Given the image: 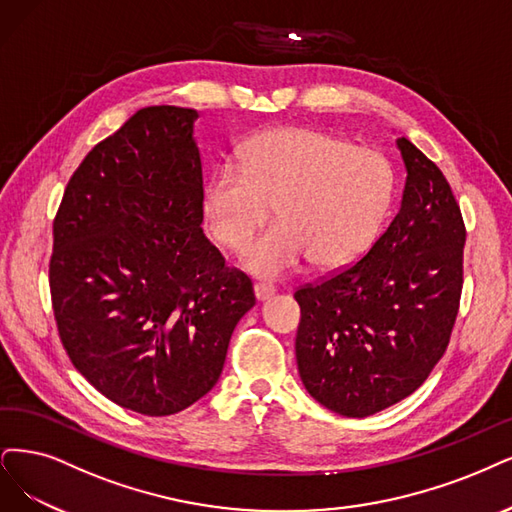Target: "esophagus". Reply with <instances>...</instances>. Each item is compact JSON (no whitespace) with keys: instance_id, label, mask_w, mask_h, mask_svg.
<instances>
[{"instance_id":"obj_1","label":"esophagus","mask_w":512,"mask_h":512,"mask_svg":"<svg viewBox=\"0 0 512 512\" xmlns=\"http://www.w3.org/2000/svg\"><path fill=\"white\" fill-rule=\"evenodd\" d=\"M274 293H276V287H274V285H268V282H257V285H255V297H257L259 301L270 299Z\"/></svg>"}]
</instances>
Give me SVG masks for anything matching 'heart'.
<instances>
[{
	"mask_svg": "<svg viewBox=\"0 0 512 512\" xmlns=\"http://www.w3.org/2000/svg\"><path fill=\"white\" fill-rule=\"evenodd\" d=\"M394 200V170L380 151L310 128H276L225 162L204 187L202 211L213 240L242 253L272 215L278 221L244 257L259 276L278 278L306 259L342 268L380 234Z\"/></svg>",
	"mask_w": 512,
	"mask_h": 512,
	"instance_id": "heart-1",
	"label": "heart"
}]
</instances>
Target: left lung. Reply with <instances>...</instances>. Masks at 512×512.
Returning <instances> with one entry per match:
<instances>
[{"mask_svg":"<svg viewBox=\"0 0 512 512\" xmlns=\"http://www.w3.org/2000/svg\"><path fill=\"white\" fill-rule=\"evenodd\" d=\"M396 143L407 168L399 213L361 259L295 291L301 382L346 418H367L418 390L460 310V204L437 164L409 139Z\"/></svg>","mask_w":512,"mask_h":512,"instance_id":"8db88e82","label":"left lung"}]
</instances>
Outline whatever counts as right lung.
Wrapping results in <instances>:
<instances>
[{
  "label": "right lung",
  "mask_w": 512,
  "mask_h": 512,
  "mask_svg": "<svg viewBox=\"0 0 512 512\" xmlns=\"http://www.w3.org/2000/svg\"><path fill=\"white\" fill-rule=\"evenodd\" d=\"M194 109H139L90 149L52 221L48 282L73 367L116 405L173 415L211 390L253 282L202 232Z\"/></svg>",
  "instance_id": "add662e5"
}]
</instances>
